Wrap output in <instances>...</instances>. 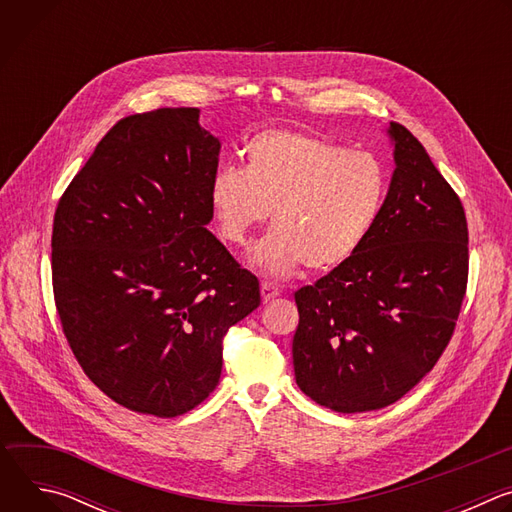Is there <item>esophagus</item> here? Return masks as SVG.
<instances>
[{
    "instance_id": "obj_1",
    "label": "esophagus",
    "mask_w": 512,
    "mask_h": 512,
    "mask_svg": "<svg viewBox=\"0 0 512 512\" xmlns=\"http://www.w3.org/2000/svg\"><path fill=\"white\" fill-rule=\"evenodd\" d=\"M279 296V289H277V285H273V283H267V281H263L261 283V298H263V302L267 304V302H271L273 298H277Z\"/></svg>"
}]
</instances>
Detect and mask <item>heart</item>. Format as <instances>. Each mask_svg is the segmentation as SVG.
<instances>
[{
    "mask_svg": "<svg viewBox=\"0 0 512 512\" xmlns=\"http://www.w3.org/2000/svg\"><path fill=\"white\" fill-rule=\"evenodd\" d=\"M245 170L218 168L208 202L218 235L245 245L271 210L273 229L253 247L251 265L283 277L304 265L330 271L373 231L387 196V170L367 152L324 137L271 129L245 145Z\"/></svg>",
    "mask_w": 512,
    "mask_h": 512,
    "instance_id": "1",
    "label": "heart"
}]
</instances>
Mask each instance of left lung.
I'll use <instances>...</instances> for the list:
<instances>
[{"mask_svg": "<svg viewBox=\"0 0 512 512\" xmlns=\"http://www.w3.org/2000/svg\"><path fill=\"white\" fill-rule=\"evenodd\" d=\"M395 170L369 237L296 291L298 387L338 413L383 409L411 391L448 346L468 281L460 198L423 145L389 123Z\"/></svg>", "mask_w": 512, "mask_h": 512, "instance_id": "obj_1", "label": "left lung"}]
</instances>
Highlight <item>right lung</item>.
Instances as JSON below:
<instances>
[{
	"label": "right lung",
	"mask_w": 512,
	"mask_h": 512,
	"mask_svg": "<svg viewBox=\"0 0 512 512\" xmlns=\"http://www.w3.org/2000/svg\"><path fill=\"white\" fill-rule=\"evenodd\" d=\"M198 117L121 119L54 214V300L72 352L107 397L156 417L214 391L223 336L261 304L257 277L206 229L221 141Z\"/></svg>",
	"instance_id": "1"
}]
</instances>
